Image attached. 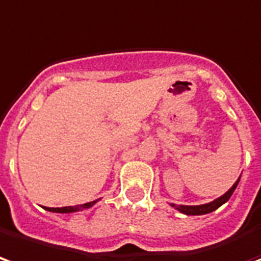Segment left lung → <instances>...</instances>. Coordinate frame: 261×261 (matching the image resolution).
I'll return each instance as SVG.
<instances>
[{
    "mask_svg": "<svg viewBox=\"0 0 261 261\" xmlns=\"http://www.w3.org/2000/svg\"><path fill=\"white\" fill-rule=\"evenodd\" d=\"M239 180H241V176L238 178L237 182L231 186V189L227 191L222 196H220L218 199L216 200L210 201V203H206V204H199V206H185V204H174V203H171V206L174 207L175 210H178L182 214H186V216H203V214H208L211 211L217 210L218 207H221L224 203H227L229 200V197L232 196V193L235 192L237 189L238 184H239Z\"/></svg>",
    "mask_w": 261,
    "mask_h": 261,
    "instance_id": "1",
    "label": "left lung"
}]
</instances>
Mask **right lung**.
Wrapping results in <instances>:
<instances>
[{"instance_id":"obj_1","label":"right lung","mask_w":261,"mask_h":261,"mask_svg":"<svg viewBox=\"0 0 261 261\" xmlns=\"http://www.w3.org/2000/svg\"><path fill=\"white\" fill-rule=\"evenodd\" d=\"M97 200L89 201V203H85V204H79V206H68V207H45V210L51 211V213H61V214H69V213H76V211L85 210V208H90L96 204Z\"/></svg>"}]
</instances>
